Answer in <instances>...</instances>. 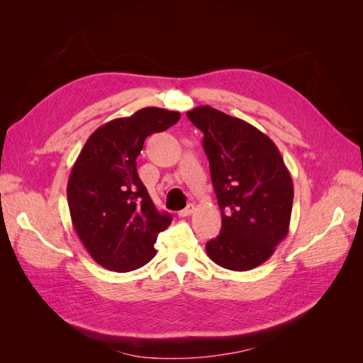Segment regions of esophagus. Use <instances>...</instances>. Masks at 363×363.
<instances>
[{"label":"esophagus","instance_id":"34e87169","mask_svg":"<svg viewBox=\"0 0 363 363\" xmlns=\"http://www.w3.org/2000/svg\"><path fill=\"white\" fill-rule=\"evenodd\" d=\"M194 211H195V206H194V204H188V206H186V207L183 208V211L179 212V216H180V218L189 216L191 213H194Z\"/></svg>","mask_w":363,"mask_h":363}]
</instances>
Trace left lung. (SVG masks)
Segmentation results:
<instances>
[{
    "instance_id": "obj_1",
    "label": "left lung",
    "mask_w": 363,
    "mask_h": 363,
    "mask_svg": "<svg viewBox=\"0 0 363 363\" xmlns=\"http://www.w3.org/2000/svg\"><path fill=\"white\" fill-rule=\"evenodd\" d=\"M203 131V147L221 211V232L206 251L216 265L248 271L286 238L294 184L276 144L245 121L211 106L186 113Z\"/></svg>"
}]
</instances>
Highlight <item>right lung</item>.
<instances>
[{
    "mask_svg": "<svg viewBox=\"0 0 363 363\" xmlns=\"http://www.w3.org/2000/svg\"><path fill=\"white\" fill-rule=\"evenodd\" d=\"M180 119V112L145 107L98 127L86 140L68 180L72 225L92 259L127 272L156 256L157 235L172 221L140 182L136 159L145 139Z\"/></svg>",
    "mask_w": 363,
    "mask_h": 363,
    "instance_id": "obj_1",
    "label": "right lung"
}]
</instances>
